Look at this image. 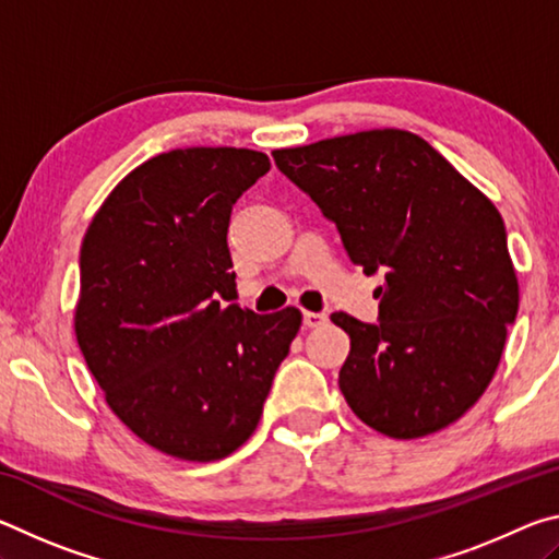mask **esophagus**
I'll return each instance as SVG.
<instances>
[{"mask_svg":"<svg viewBox=\"0 0 559 559\" xmlns=\"http://www.w3.org/2000/svg\"><path fill=\"white\" fill-rule=\"evenodd\" d=\"M328 323V316L325 313H310V310H306V313H302V325L306 328H320V325H325Z\"/></svg>","mask_w":559,"mask_h":559,"instance_id":"1","label":"esophagus"}]
</instances>
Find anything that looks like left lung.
Returning <instances> with one entry per match:
<instances>
[{"instance_id": "obj_1", "label": "left lung", "mask_w": 559, "mask_h": 559, "mask_svg": "<svg viewBox=\"0 0 559 559\" xmlns=\"http://www.w3.org/2000/svg\"><path fill=\"white\" fill-rule=\"evenodd\" d=\"M333 219L347 257L384 269L380 323L347 313L340 392L392 439L449 427L480 400L518 316V276L496 204L409 130L380 128L273 150Z\"/></svg>"}]
</instances>
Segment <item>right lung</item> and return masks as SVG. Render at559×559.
Listing matches in <instances>:
<instances>
[{
  "label": "right lung",
  "instance_id": "add662e5",
  "mask_svg": "<svg viewBox=\"0 0 559 559\" xmlns=\"http://www.w3.org/2000/svg\"><path fill=\"white\" fill-rule=\"evenodd\" d=\"M271 169L246 147L169 150L106 197L81 243L73 330L112 414L150 447L219 461L259 427L300 310L231 302V206Z\"/></svg>",
  "mask_w": 559,
  "mask_h": 559
}]
</instances>
